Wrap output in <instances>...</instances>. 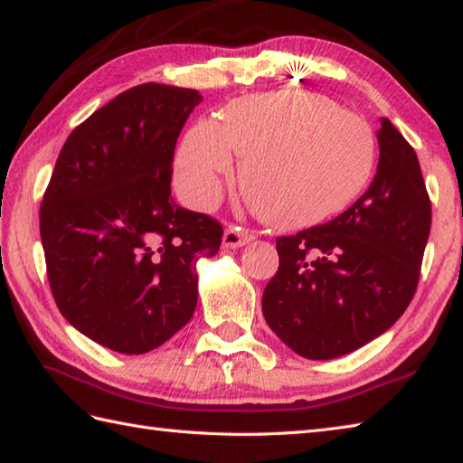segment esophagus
Instances as JSON below:
<instances>
[{
	"instance_id": "34e87169",
	"label": "esophagus",
	"mask_w": 463,
	"mask_h": 463,
	"mask_svg": "<svg viewBox=\"0 0 463 463\" xmlns=\"http://www.w3.org/2000/svg\"><path fill=\"white\" fill-rule=\"evenodd\" d=\"M252 239H254L252 231L244 229V226H239V224H229L222 234V247L239 249V247H244L247 242H250Z\"/></svg>"
}]
</instances>
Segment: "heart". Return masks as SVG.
<instances>
[{"label": "heart", "instance_id": "obj_1", "mask_svg": "<svg viewBox=\"0 0 463 463\" xmlns=\"http://www.w3.org/2000/svg\"><path fill=\"white\" fill-rule=\"evenodd\" d=\"M241 163L252 211L280 229L317 224L356 199L372 173L368 123L312 91L250 95L224 107L221 123L196 121L176 155L175 181L186 203L209 206Z\"/></svg>", "mask_w": 463, "mask_h": 463}]
</instances>
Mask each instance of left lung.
Listing matches in <instances>:
<instances>
[{
  "label": "left lung",
  "mask_w": 463,
  "mask_h": 463,
  "mask_svg": "<svg viewBox=\"0 0 463 463\" xmlns=\"http://www.w3.org/2000/svg\"><path fill=\"white\" fill-rule=\"evenodd\" d=\"M373 181L326 224L279 237L280 267L262 294L272 332L300 356L332 360L394 324L418 288L431 203L418 155L388 119Z\"/></svg>",
  "instance_id": "left-lung-1"
}]
</instances>
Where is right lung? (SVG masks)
I'll return each mask as SVG.
<instances>
[{
  "label": "right lung",
  "mask_w": 463,
  "mask_h": 463,
  "mask_svg": "<svg viewBox=\"0 0 463 463\" xmlns=\"http://www.w3.org/2000/svg\"><path fill=\"white\" fill-rule=\"evenodd\" d=\"M196 90L143 83L117 95L67 137L39 232L59 312L121 354L155 350L191 320L199 257L219 252L222 226L171 196L173 155Z\"/></svg>",
  "instance_id": "right-lung-1"
}]
</instances>
